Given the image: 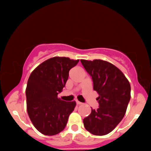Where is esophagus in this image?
Listing matches in <instances>:
<instances>
[{"instance_id":"obj_1","label":"esophagus","mask_w":151,"mask_h":151,"mask_svg":"<svg viewBox=\"0 0 151 151\" xmlns=\"http://www.w3.org/2000/svg\"><path fill=\"white\" fill-rule=\"evenodd\" d=\"M76 104H77L78 105H81V104H83V103H81V102L78 101H76Z\"/></svg>"}]
</instances>
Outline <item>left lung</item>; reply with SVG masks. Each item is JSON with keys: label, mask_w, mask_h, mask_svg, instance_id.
<instances>
[{"label": "left lung", "mask_w": 151, "mask_h": 151, "mask_svg": "<svg viewBox=\"0 0 151 151\" xmlns=\"http://www.w3.org/2000/svg\"><path fill=\"white\" fill-rule=\"evenodd\" d=\"M91 76L93 89L99 94L97 110L83 119L84 127L91 134H109L123 119L131 99V85L122 71L111 63L96 59L81 60Z\"/></svg>", "instance_id": "left-lung-1"}]
</instances>
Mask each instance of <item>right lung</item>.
Wrapping results in <instances>:
<instances>
[{
  "label": "right lung",
  "instance_id": "1",
  "mask_svg": "<svg viewBox=\"0 0 151 151\" xmlns=\"http://www.w3.org/2000/svg\"><path fill=\"white\" fill-rule=\"evenodd\" d=\"M79 60L55 57L44 61L30 74L26 88L27 110L35 127L52 136L65 129L75 101L58 98L68 78L69 70Z\"/></svg>",
  "mask_w": 151,
  "mask_h": 151
}]
</instances>
